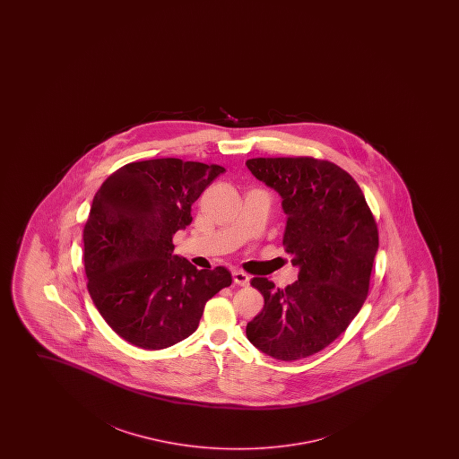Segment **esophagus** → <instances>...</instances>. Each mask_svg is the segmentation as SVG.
<instances>
[{
	"instance_id": "1",
	"label": "esophagus",
	"mask_w": 459,
	"mask_h": 459,
	"mask_svg": "<svg viewBox=\"0 0 459 459\" xmlns=\"http://www.w3.org/2000/svg\"><path fill=\"white\" fill-rule=\"evenodd\" d=\"M232 276L233 282L239 285V287H247V285H249V281H251V277L247 276V274L243 273V271L233 270Z\"/></svg>"
}]
</instances>
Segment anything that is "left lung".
Returning a JSON list of instances; mask_svg holds the SVG:
<instances>
[{"mask_svg": "<svg viewBox=\"0 0 459 459\" xmlns=\"http://www.w3.org/2000/svg\"><path fill=\"white\" fill-rule=\"evenodd\" d=\"M246 166L281 195L283 246L299 268L298 281L283 290L266 277L252 279L264 306L246 335L271 358H308L333 343L362 307L379 246L377 222L362 189L337 164L252 158Z\"/></svg>", "mask_w": 459, "mask_h": 459, "instance_id": "8db88e82", "label": "left lung"}]
</instances>
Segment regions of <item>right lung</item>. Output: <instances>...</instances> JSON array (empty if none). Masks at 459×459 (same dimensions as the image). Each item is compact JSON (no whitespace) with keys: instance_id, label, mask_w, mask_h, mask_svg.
Masks as SVG:
<instances>
[{"instance_id":"right-lung-1","label":"right lung","mask_w":459,"mask_h":459,"mask_svg":"<svg viewBox=\"0 0 459 459\" xmlns=\"http://www.w3.org/2000/svg\"><path fill=\"white\" fill-rule=\"evenodd\" d=\"M218 164L158 158L126 164L94 195L82 232L89 295L114 333L163 350L195 333L205 302L232 283L224 266L197 270L174 255L172 237Z\"/></svg>"}]
</instances>
